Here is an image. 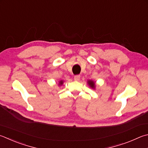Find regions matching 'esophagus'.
<instances>
[{
  "label": "esophagus",
  "instance_id": "esophagus-1",
  "mask_svg": "<svg viewBox=\"0 0 148 148\" xmlns=\"http://www.w3.org/2000/svg\"><path fill=\"white\" fill-rule=\"evenodd\" d=\"M74 80H76V81H79L80 79V76L79 75H76V76H74Z\"/></svg>",
  "mask_w": 148,
  "mask_h": 148
}]
</instances>
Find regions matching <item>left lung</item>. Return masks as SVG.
Returning <instances> with one entry per match:
<instances>
[{
    "instance_id": "obj_1",
    "label": "left lung",
    "mask_w": 148,
    "mask_h": 148,
    "mask_svg": "<svg viewBox=\"0 0 148 148\" xmlns=\"http://www.w3.org/2000/svg\"><path fill=\"white\" fill-rule=\"evenodd\" d=\"M87 83L91 88H95V83L93 81H92V80H88V81L87 82Z\"/></svg>"
}]
</instances>
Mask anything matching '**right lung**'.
Instances as JSON below:
<instances>
[{"label": "right lung", "mask_w": 148, "mask_h": 148, "mask_svg": "<svg viewBox=\"0 0 148 148\" xmlns=\"http://www.w3.org/2000/svg\"><path fill=\"white\" fill-rule=\"evenodd\" d=\"M63 83V80H61L60 83H59V85H62Z\"/></svg>", "instance_id": "add662e5"}]
</instances>
